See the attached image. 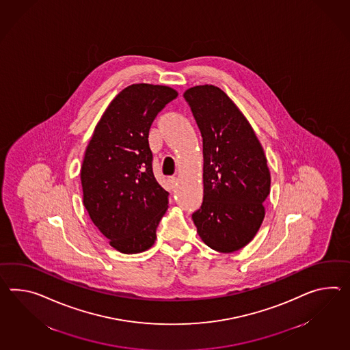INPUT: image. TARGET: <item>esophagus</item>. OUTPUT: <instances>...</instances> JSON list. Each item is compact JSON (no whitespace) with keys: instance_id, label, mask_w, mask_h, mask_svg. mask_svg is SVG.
Returning a JSON list of instances; mask_svg holds the SVG:
<instances>
[{"instance_id":"34e87169","label":"esophagus","mask_w":350,"mask_h":350,"mask_svg":"<svg viewBox=\"0 0 350 350\" xmlns=\"http://www.w3.org/2000/svg\"><path fill=\"white\" fill-rule=\"evenodd\" d=\"M168 180H170V183L173 186V185H176V183H177V180H178V179H177V177H174V176H171V177L168 178Z\"/></svg>"}]
</instances>
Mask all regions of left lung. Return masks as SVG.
Here are the masks:
<instances>
[{
	"label": "left lung",
	"instance_id": "8db88e82",
	"mask_svg": "<svg viewBox=\"0 0 350 350\" xmlns=\"http://www.w3.org/2000/svg\"><path fill=\"white\" fill-rule=\"evenodd\" d=\"M183 97L204 145V202L192 220L207 247L232 253L256 237L265 219L267 158L247 120L219 87L196 85Z\"/></svg>",
	"mask_w": 350,
	"mask_h": 350
}]
</instances>
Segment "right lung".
Masks as SVG:
<instances>
[{
    "mask_svg": "<svg viewBox=\"0 0 350 350\" xmlns=\"http://www.w3.org/2000/svg\"><path fill=\"white\" fill-rule=\"evenodd\" d=\"M178 94L167 85H131L109 105L81 168L83 205L111 247L135 254L152 247L170 193L157 182L149 130Z\"/></svg>",
    "mask_w": 350,
    "mask_h": 350,
    "instance_id": "right-lung-1",
    "label": "right lung"
}]
</instances>
